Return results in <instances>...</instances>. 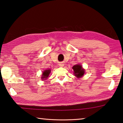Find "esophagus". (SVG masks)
<instances>
[{"instance_id": "34e87169", "label": "esophagus", "mask_w": 123, "mask_h": 123, "mask_svg": "<svg viewBox=\"0 0 123 123\" xmlns=\"http://www.w3.org/2000/svg\"><path fill=\"white\" fill-rule=\"evenodd\" d=\"M59 66H64V64H62V63H60V64H59Z\"/></svg>"}]
</instances>
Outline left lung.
Instances as JSON below:
<instances>
[{
  "label": "left lung",
  "mask_w": 123,
  "mask_h": 123,
  "mask_svg": "<svg viewBox=\"0 0 123 123\" xmlns=\"http://www.w3.org/2000/svg\"><path fill=\"white\" fill-rule=\"evenodd\" d=\"M73 70L74 71V74L77 78H81L85 74V70L83 68L82 66L80 64L75 65L72 67Z\"/></svg>",
  "instance_id": "1"
}]
</instances>
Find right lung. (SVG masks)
<instances>
[{
	"label": "right lung",
	"instance_id": "1",
	"mask_svg": "<svg viewBox=\"0 0 123 123\" xmlns=\"http://www.w3.org/2000/svg\"><path fill=\"white\" fill-rule=\"evenodd\" d=\"M51 72V70H45L44 72H43V74L42 75V79H46L47 78V77H49V74Z\"/></svg>",
	"mask_w": 123,
	"mask_h": 123
}]
</instances>
